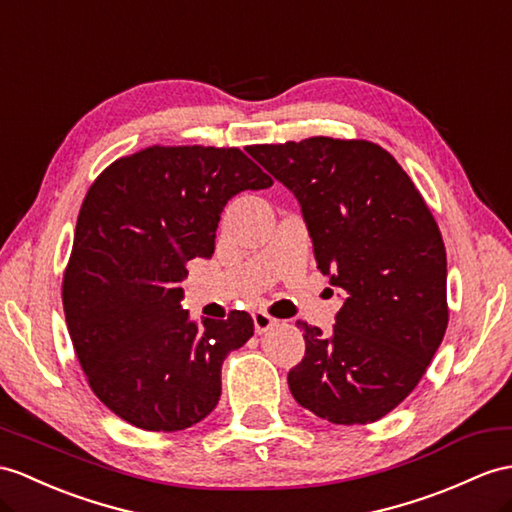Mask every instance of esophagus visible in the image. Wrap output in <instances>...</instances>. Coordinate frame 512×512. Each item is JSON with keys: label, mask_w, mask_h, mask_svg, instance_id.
<instances>
[{"label": "esophagus", "mask_w": 512, "mask_h": 512, "mask_svg": "<svg viewBox=\"0 0 512 512\" xmlns=\"http://www.w3.org/2000/svg\"><path fill=\"white\" fill-rule=\"evenodd\" d=\"M252 319H254V328H256L258 334H265L267 330H271L278 323L271 315H267L265 310H256V313L252 315Z\"/></svg>", "instance_id": "esophagus-1"}]
</instances>
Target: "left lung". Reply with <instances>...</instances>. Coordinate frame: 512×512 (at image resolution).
<instances>
[{
    "mask_svg": "<svg viewBox=\"0 0 512 512\" xmlns=\"http://www.w3.org/2000/svg\"><path fill=\"white\" fill-rule=\"evenodd\" d=\"M247 154L295 195L317 269L345 293L330 334L297 321L306 354L289 371L295 402L345 426L378 421L419 384L447 328L436 221L376 143L313 136Z\"/></svg>",
    "mask_w": 512,
    "mask_h": 512,
    "instance_id": "left-lung-1",
    "label": "left lung"
}]
</instances>
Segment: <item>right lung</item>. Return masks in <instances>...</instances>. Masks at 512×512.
<instances>
[{"mask_svg": "<svg viewBox=\"0 0 512 512\" xmlns=\"http://www.w3.org/2000/svg\"><path fill=\"white\" fill-rule=\"evenodd\" d=\"M273 180L236 147H147L112 162L84 197L62 282L73 350L93 393L149 432L213 413L221 365L254 334L243 310L193 321L186 263L215 254L234 195Z\"/></svg>", "mask_w": 512, "mask_h": 512, "instance_id": "obj_1", "label": "right lung"}]
</instances>
